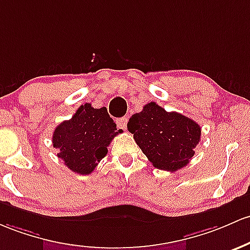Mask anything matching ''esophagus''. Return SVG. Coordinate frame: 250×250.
Returning <instances> with one entry per match:
<instances>
[{"label":"esophagus","mask_w":250,"mask_h":250,"mask_svg":"<svg viewBox=\"0 0 250 250\" xmlns=\"http://www.w3.org/2000/svg\"><path fill=\"white\" fill-rule=\"evenodd\" d=\"M127 123H128V117L127 116L120 117V119L116 120V125H117V127L120 128V129L125 130V128H127Z\"/></svg>","instance_id":"1"}]
</instances>
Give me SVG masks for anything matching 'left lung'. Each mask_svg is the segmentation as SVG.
<instances>
[{
  "label": "left lung",
  "instance_id": "1",
  "mask_svg": "<svg viewBox=\"0 0 250 250\" xmlns=\"http://www.w3.org/2000/svg\"><path fill=\"white\" fill-rule=\"evenodd\" d=\"M127 127L148 160L164 171L188 165L201 140L198 123L179 112L166 111L154 102L134 114Z\"/></svg>",
  "mask_w": 250,
  "mask_h": 250
}]
</instances>
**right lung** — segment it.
Wrapping results in <instances>:
<instances>
[{
  "label": "right lung",
  "instance_id": "obj_1",
  "mask_svg": "<svg viewBox=\"0 0 250 250\" xmlns=\"http://www.w3.org/2000/svg\"><path fill=\"white\" fill-rule=\"evenodd\" d=\"M122 133L105 106L92 108L85 103L70 120L54 129L52 144L65 166L79 174H90L108 153L111 140Z\"/></svg>",
  "mask_w": 250,
  "mask_h": 250
}]
</instances>
